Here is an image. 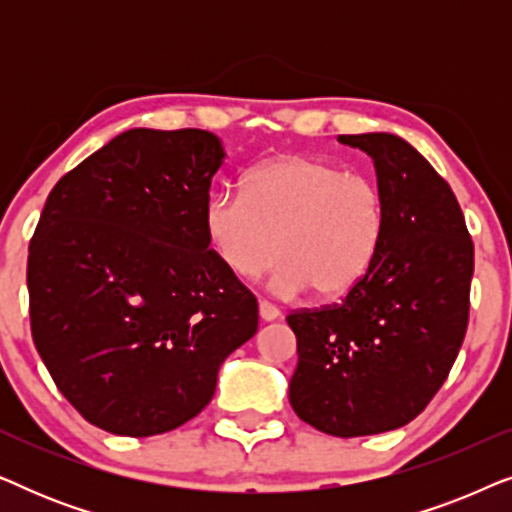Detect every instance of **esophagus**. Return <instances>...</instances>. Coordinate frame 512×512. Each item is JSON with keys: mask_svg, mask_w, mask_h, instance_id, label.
<instances>
[{"mask_svg": "<svg viewBox=\"0 0 512 512\" xmlns=\"http://www.w3.org/2000/svg\"><path fill=\"white\" fill-rule=\"evenodd\" d=\"M258 314H261L263 321H275L282 312H279V307L268 303V300H261V303H258Z\"/></svg>", "mask_w": 512, "mask_h": 512, "instance_id": "obj_1", "label": "esophagus"}]
</instances>
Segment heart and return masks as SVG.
Here are the masks:
<instances>
[{
    "instance_id": "b5f03b06",
    "label": "heart",
    "mask_w": 512,
    "mask_h": 512,
    "mask_svg": "<svg viewBox=\"0 0 512 512\" xmlns=\"http://www.w3.org/2000/svg\"><path fill=\"white\" fill-rule=\"evenodd\" d=\"M387 230L380 186L328 160L289 153L256 165L244 193L219 191L205 205L207 240L240 279L261 277L277 256L272 289L347 296L373 268Z\"/></svg>"
}]
</instances>
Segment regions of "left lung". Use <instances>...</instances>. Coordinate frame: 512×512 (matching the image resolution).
<instances>
[{"mask_svg":"<svg viewBox=\"0 0 512 512\" xmlns=\"http://www.w3.org/2000/svg\"><path fill=\"white\" fill-rule=\"evenodd\" d=\"M366 151L387 207L373 268L342 303L291 312L296 415L338 438L412 422L450 375L468 326L473 242L452 188L389 132L340 135Z\"/></svg>","mask_w":512,"mask_h":512,"instance_id":"1","label":"left lung"}]
</instances>
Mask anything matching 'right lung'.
Segmentation results:
<instances>
[{"label":"right lung","instance_id":"1","mask_svg":"<svg viewBox=\"0 0 512 512\" xmlns=\"http://www.w3.org/2000/svg\"><path fill=\"white\" fill-rule=\"evenodd\" d=\"M223 158L207 130L121 132L53 186L34 230V347L62 396L116 436L193 419L258 328L254 293L205 233Z\"/></svg>","mask_w":512,"mask_h":512}]
</instances>
